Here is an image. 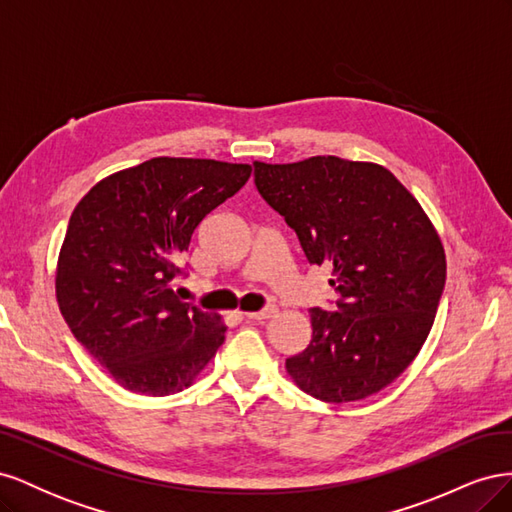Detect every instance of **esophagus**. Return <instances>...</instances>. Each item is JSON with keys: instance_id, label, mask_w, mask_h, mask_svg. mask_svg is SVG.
Returning <instances> with one entry per match:
<instances>
[{"instance_id": "34e87169", "label": "esophagus", "mask_w": 512, "mask_h": 512, "mask_svg": "<svg viewBox=\"0 0 512 512\" xmlns=\"http://www.w3.org/2000/svg\"><path fill=\"white\" fill-rule=\"evenodd\" d=\"M277 314V307L275 305H267V307H262L260 312H245L243 316L247 318V320H269V318H273Z\"/></svg>"}]
</instances>
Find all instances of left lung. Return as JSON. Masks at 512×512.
<instances>
[{"mask_svg": "<svg viewBox=\"0 0 512 512\" xmlns=\"http://www.w3.org/2000/svg\"><path fill=\"white\" fill-rule=\"evenodd\" d=\"M267 205L297 232L309 265L333 267L335 307H312V342L286 359L301 389L329 404L389 386L425 344L446 282L436 228L384 166L316 156L254 162Z\"/></svg>", "mask_w": 512, "mask_h": 512, "instance_id": "left-lung-1", "label": "left lung"}]
</instances>
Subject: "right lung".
I'll return each instance as SVG.
<instances>
[{
    "label": "right lung",
    "mask_w": 512,
    "mask_h": 512,
    "mask_svg": "<svg viewBox=\"0 0 512 512\" xmlns=\"http://www.w3.org/2000/svg\"><path fill=\"white\" fill-rule=\"evenodd\" d=\"M250 164L153 158L91 188L66 230L57 303L70 331L123 389L173 395L222 344L220 316L170 288L194 230L235 196Z\"/></svg>",
    "instance_id": "add662e5"
}]
</instances>
